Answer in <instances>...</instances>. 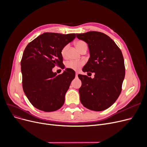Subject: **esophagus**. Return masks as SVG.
Returning <instances> with one entry per match:
<instances>
[{"label":"esophagus","mask_w":147,"mask_h":147,"mask_svg":"<svg viewBox=\"0 0 147 147\" xmlns=\"http://www.w3.org/2000/svg\"><path fill=\"white\" fill-rule=\"evenodd\" d=\"M78 74H79V73L78 71L76 72V77H78Z\"/></svg>","instance_id":"34e87169"}]
</instances>
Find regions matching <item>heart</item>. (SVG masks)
I'll list each match as a JSON object with an SVG mask.
<instances>
[{
    "label": "heart",
    "instance_id": "heart-1",
    "mask_svg": "<svg viewBox=\"0 0 147 147\" xmlns=\"http://www.w3.org/2000/svg\"><path fill=\"white\" fill-rule=\"evenodd\" d=\"M76 48L80 51L84 48H87V43L83 40H78L75 43ZM68 48V45H65L61 50V55L63 57L65 58L67 56V52ZM84 62L83 61H69L66 64V67L74 70H78L83 65Z\"/></svg>",
    "mask_w": 147,
    "mask_h": 147
}]
</instances>
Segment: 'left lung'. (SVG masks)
I'll use <instances>...</instances> for the list:
<instances>
[{"instance_id": "left-lung-1", "label": "left lung", "mask_w": 147, "mask_h": 147, "mask_svg": "<svg viewBox=\"0 0 147 147\" xmlns=\"http://www.w3.org/2000/svg\"><path fill=\"white\" fill-rule=\"evenodd\" d=\"M85 42L90 58L84 72L94 73V78L78 75L82 81L79 92L80 102L87 109L101 111L111 107L119 98L125 76L123 54L117 45L104 33L88 32L76 34Z\"/></svg>"}]
</instances>
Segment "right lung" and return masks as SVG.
<instances>
[{
  "label": "right lung",
  "mask_w": 147,
  "mask_h": 147,
  "mask_svg": "<svg viewBox=\"0 0 147 147\" xmlns=\"http://www.w3.org/2000/svg\"><path fill=\"white\" fill-rule=\"evenodd\" d=\"M75 37L74 33H45L26 46L21 61L22 88L36 109L51 112L63 105L75 72L66 68L63 74L57 75L52 68L63 64L61 50Z\"/></svg>",
  "instance_id": "1"
}]
</instances>
